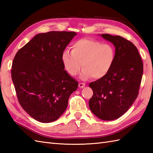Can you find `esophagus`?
<instances>
[{
  "label": "esophagus",
  "mask_w": 153,
  "mask_h": 153,
  "mask_svg": "<svg viewBox=\"0 0 153 153\" xmlns=\"http://www.w3.org/2000/svg\"><path fill=\"white\" fill-rule=\"evenodd\" d=\"M85 84L83 83H79V88H83V87H85Z\"/></svg>",
  "instance_id": "esophagus-1"
}]
</instances>
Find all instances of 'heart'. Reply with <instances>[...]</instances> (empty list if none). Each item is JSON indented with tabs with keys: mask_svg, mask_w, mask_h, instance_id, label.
I'll return each mask as SVG.
<instances>
[{
	"mask_svg": "<svg viewBox=\"0 0 153 153\" xmlns=\"http://www.w3.org/2000/svg\"><path fill=\"white\" fill-rule=\"evenodd\" d=\"M62 62L66 72L75 76L79 72L83 79L93 77L99 79L106 76L114 63L115 48L110 43L82 39L71 45V52L65 50L62 54Z\"/></svg>",
	"mask_w": 153,
	"mask_h": 153,
	"instance_id": "1",
	"label": "heart"
}]
</instances>
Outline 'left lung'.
Here are the masks:
<instances>
[{"label": "left lung", "mask_w": 153, "mask_h": 153, "mask_svg": "<svg viewBox=\"0 0 153 153\" xmlns=\"http://www.w3.org/2000/svg\"><path fill=\"white\" fill-rule=\"evenodd\" d=\"M101 36L114 45L116 58L106 76L89 83L93 95L89 108L102 120H113L128 111L137 99L141 85L143 64L137 47L119 35Z\"/></svg>", "instance_id": "left-lung-1"}]
</instances>
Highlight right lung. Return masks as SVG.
I'll return each mask as SVG.
<instances>
[{
  "label": "right lung",
  "mask_w": 153,
  "mask_h": 153,
  "mask_svg": "<svg viewBox=\"0 0 153 153\" xmlns=\"http://www.w3.org/2000/svg\"><path fill=\"white\" fill-rule=\"evenodd\" d=\"M75 32L39 33L19 49L12 66V79L21 106L37 121L56 120L66 110L78 83L64 70L62 54Z\"/></svg>",
  "instance_id": "1"
}]
</instances>
